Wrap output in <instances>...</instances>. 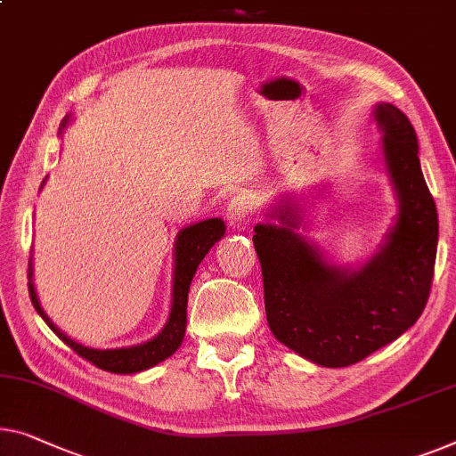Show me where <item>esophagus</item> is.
Wrapping results in <instances>:
<instances>
[{
    "mask_svg": "<svg viewBox=\"0 0 456 456\" xmlns=\"http://www.w3.org/2000/svg\"><path fill=\"white\" fill-rule=\"evenodd\" d=\"M254 202H251L248 196H235V199L229 202L225 216L231 229L246 231L251 227V223H254Z\"/></svg>",
    "mask_w": 456,
    "mask_h": 456,
    "instance_id": "1",
    "label": "esophagus"
}]
</instances>
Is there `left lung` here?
Listing matches in <instances>:
<instances>
[{"label":"left lung","instance_id":"obj_1","mask_svg":"<svg viewBox=\"0 0 456 456\" xmlns=\"http://www.w3.org/2000/svg\"><path fill=\"white\" fill-rule=\"evenodd\" d=\"M383 153L399 199L395 225L380 249L358 270L331 266L297 233L289 207L256 225L254 246L264 278L272 334L311 362L339 369L391 344L418 322L428 303L438 246V213L418 159L410 118L379 104Z\"/></svg>","mask_w":456,"mask_h":456}]
</instances>
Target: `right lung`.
<instances>
[{
	"label": "right lung",
	"mask_w": 456,
	"mask_h": 456,
	"mask_svg": "<svg viewBox=\"0 0 456 456\" xmlns=\"http://www.w3.org/2000/svg\"><path fill=\"white\" fill-rule=\"evenodd\" d=\"M67 120L69 118L61 122V128H65ZM223 235H225V223L221 219H207L180 231L178 240H175L172 311H169V319L167 323L163 325L159 336H155L145 344L131 346V348H117V350H96V348H87V346L77 344L76 339L67 338L63 331L51 322L49 315L45 314L37 298L34 284L30 281L28 290H30L32 305L54 334L63 339L73 352H77L81 358L90 360V362L94 366H98V369L117 372V375H131V372L151 369V366L159 364L161 360L169 358L175 350L180 348L182 339H184V334H186V305H188L190 282H192L194 272L202 262V257L208 254V249L213 248ZM28 278H32V264L28 268Z\"/></svg>",
	"instance_id": "1"
}]
</instances>
